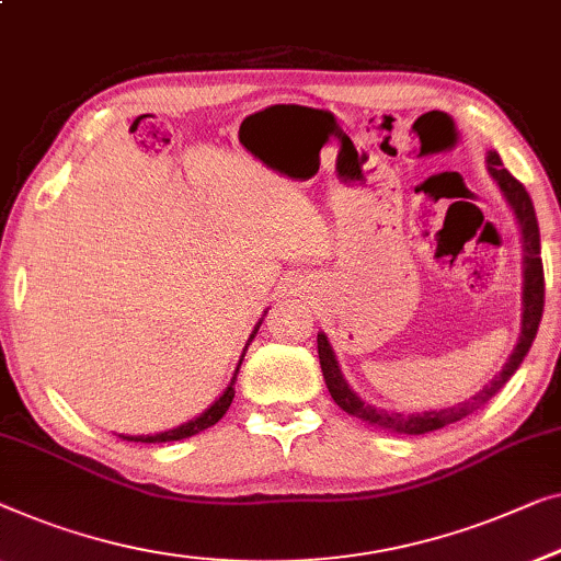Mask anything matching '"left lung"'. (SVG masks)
Masks as SVG:
<instances>
[{"mask_svg":"<svg viewBox=\"0 0 561 561\" xmlns=\"http://www.w3.org/2000/svg\"><path fill=\"white\" fill-rule=\"evenodd\" d=\"M485 161H489V172L501 186L508 207L514 209L516 222L522 227V240H524V313H522V336H518L514 352H511L508 362L503 364L499 375L491 379V385H485L481 392L470 397L468 402H458L453 404V408H443V410H425V412H412V415H402V412H387V410L375 408V404L364 402L362 397L346 385L344 375H341L336 354L334 348H331L327 334H319L316 341H319V359H321L323 379H327V387L331 397H334V402L341 410L348 412V415L369 422V425L394 430V433H402V435L433 433V430H440L445 425H450V422H458L466 415H470L476 408H481V404L489 402L491 397L506 385L511 375L522 367L524 356L529 354L534 339H537L539 321L543 313V265H541L537 213H534V202L529 197V192L524 190L522 182L514 180V176L503 169L499 153L489 151Z\"/></svg>","mask_w":561,"mask_h":561,"instance_id":"1","label":"left lung"}]
</instances>
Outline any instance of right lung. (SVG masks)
<instances>
[{
  "label": "right lung",
  "mask_w": 561,
  "mask_h": 561,
  "mask_svg": "<svg viewBox=\"0 0 561 561\" xmlns=\"http://www.w3.org/2000/svg\"><path fill=\"white\" fill-rule=\"evenodd\" d=\"M257 323H261V321H257ZM257 329H261V327H255L253 334H250L245 348L250 346V341H253V336L257 334ZM242 356H245V352H242ZM242 356H240L238 367H234V375H232V379H230V385H227V389H225V392L220 394V400H215L213 404H209V408H207L205 412H202L199 417H194V420H190V422H184V425L174 427V430H167V433H157V435H121V437H124V440H131V443H172V440H182V437H192V435L202 433V430L213 427L215 422H217V420H222L225 412L230 410L232 397H234V379H238V371H240Z\"/></svg>",
  "instance_id": "right-lung-1"
}]
</instances>
